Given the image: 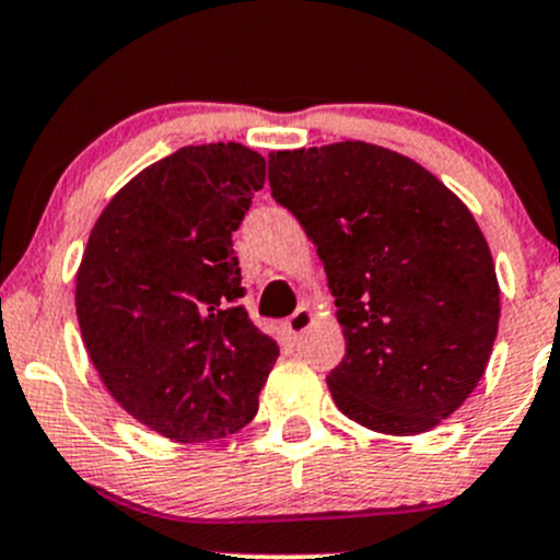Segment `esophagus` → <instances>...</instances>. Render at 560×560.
I'll list each match as a JSON object with an SVG mask.
<instances>
[{
  "mask_svg": "<svg viewBox=\"0 0 560 560\" xmlns=\"http://www.w3.org/2000/svg\"><path fill=\"white\" fill-rule=\"evenodd\" d=\"M311 324H313V313L307 311V307H298V311H294L292 316L287 318L284 329H287V334H289V337H292V339H300L302 334L311 329Z\"/></svg>",
  "mask_w": 560,
  "mask_h": 560,
  "instance_id": "esophagus-1",
  "label": "esophagus"
}]
</instances>
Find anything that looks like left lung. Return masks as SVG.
I'll return each instance as SVG.
<instances>
[{"label": "left lung", "mask_w": 560, "mask_h": 560, "mask_svg": "<svg viewBox=\"0 0 560 560\" xmlns=\"http://www.w3.org/2000/svg\"><path fill=\"white\" fill-rule=\"evenodd\" d=\"M268 182L337 298L345 358L326 376L337 408L400 436L455 413L500 318L490 247L466 205L419 163L365 141L273 152Z\"/></svg>", "instance_id": "left-lung-1"}]
</instances>
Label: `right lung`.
I'll use <instances>...</instances> for the list:
<instances>
[{
	"mask_svg": "<svg viewBox=\"0 0 560 560\" xmlns=\"http://www.w3.org/2000/svg\"><path fill=\"white\" fill-rule=\"evenodd\" d=\"M262 184L266 160L249 147H182L131 178L89 236L83 345L120 408L168 440L240 432L279 358L240 305L231 242Z\"/></svg>",
	"mask_w": 560,
	"mask_h": 560,
	"instance_id": "add662e5",
	"label": "right lung"
}]
</instances>
